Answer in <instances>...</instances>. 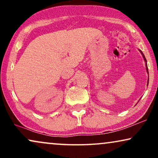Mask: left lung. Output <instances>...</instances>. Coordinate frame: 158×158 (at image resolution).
I'll return each instance as SVG.
<instances>
[{"label": "left lung", "instance_id": "obj_1", "mask_svg": "<svg viewBox=\"0 0 158 158\" xmlns=\"http://www.w3.org/2000/svg\"><path fill=\"white\" fill-rule=\"evenodd\" d=\"M139 51L140 52H141V54H142V57H143V58H144V62H145V67H146V70H147V72H148V73L149 74V73H148V64H147V60H146V58H145V57H144V54L142 53V52L140 50V49H139ZM148 84H149V75H148V84H147V85H148Z\"/></svg>", "mask_w": 158, "mask_h": 158}]
</instances>
